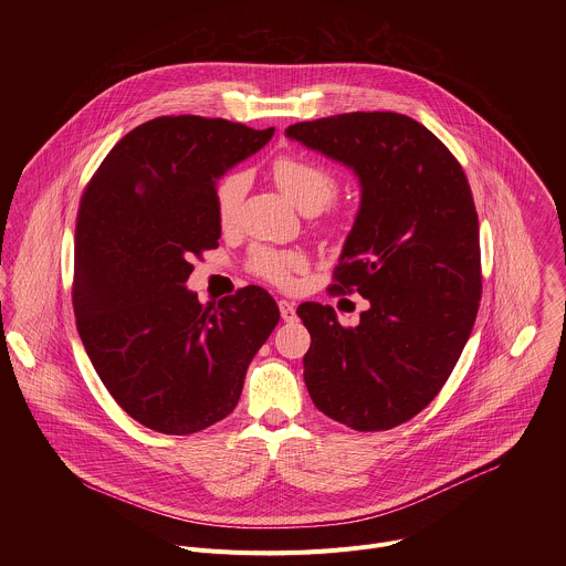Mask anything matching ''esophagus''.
I'll return each mask as SVG.
<instances>
[{"label":"esophagus","mask_w":566,"mask_h":566,"mask_svg":"<svg viewBox=\"0 0 566 566\" xmlns=\"http://www.w3.org/2000/svg\"><path fill=\"white\" fill-rule=\"evenodd\" d=\"M277 306H280V313H282V319H284V322H293V319L297 317V313H295V304H293V302H289V300H280V302H277Z\"/></svg>","instance_id":"obj_1"}]
</instances>
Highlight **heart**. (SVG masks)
<instances>
[{"label": "heart", "instance_id": "obj_1", "mask_svg": "<svg viewBox=\"0 0 566 566\" xmlns=\"http://www.w3.org/2000/svg\"><path fill=\"white\" fill-rule=\"evenodd\" d=\"M273 177L280 190L297 206V208H325L338 190L336 177L313 160L302 156L284 154L275 158ZM247 192V177L241 172H232L217 184L214 201L221 226H230L239 212L241 199ZM304 266V255L295 251H273V249H255L251 255V271L275 282L286 284L291 273Z\"/></svg>", "mask_w": 566, "mask_h": 566}]
</instances>
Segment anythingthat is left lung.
<instances>
[{"instance_id":"left-lung-1","label":"left lung","mask_w":566,"mask_h":566,"mask_svg":"<svg viewBox=\"0 0 566 566\" xmlns=\"http://www.w3.org/2000/svg\"><path fill=\"white\" fill-rule=\"evenodd\" d=\"M286 136L360 184L332 291L358 293L369 308L345 329L329 304L297 306L311 334L308 396L358 432L396 428L430 406L474 325L481 258L468 179L430 129L394 112L295 123Z\"/></svg>"}]
</instances>
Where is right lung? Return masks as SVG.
Here are the masks:
<instances>
[{
	"mask_svg": "<svg viewBox=\"0 0 566 566\" xmlns=\"http://www.w3.org/2000/svg\"><path fill=\"white\" fill-rule=\"evenodd\" d=\"M241 123L160 116L105 156L77 210L73 311L101 380L140 426L192 434L226 419L280 322L262 286L201 304L192 258L219 247L217 179L271 136Z\"/></svg>",
	"mask_w": 566,
	"mask_h": 566,
	"instance_id": "add662e5",
	"label": "right lung"
}]
</instances>
